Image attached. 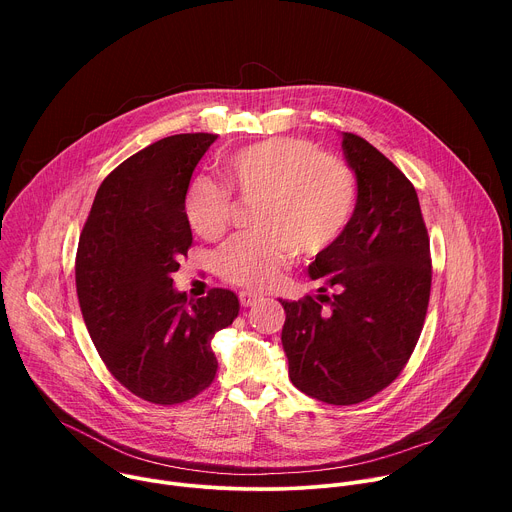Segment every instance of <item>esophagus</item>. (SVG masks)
Returning <instances> with one entry per match:
<instances>
[{"mask_svg": "<svg viewBox=\"0 0 512 512\" xmlns=\"http://www.w3.org/2000/svg\"><path fill=\"white\" fill-rule=\"evenodd\" d=\"M239 300H241V306H243V308H251V306H255V304L261 300V296L255 294V291H241Z\"/></svg>", "mask_w": 512, "mask_h": 512, "instance_id": "obj_1", "label": "esophagus"}]
</instances>
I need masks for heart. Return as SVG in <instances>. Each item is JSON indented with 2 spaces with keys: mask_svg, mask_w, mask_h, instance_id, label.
<instances>
[{
  "mask_svg": "<svg viewBox=\"0 0 512 512\" xmlns=\"http://www.w3.org/2000/svg\"><path fill=\"white\" fill-rule=\"evenodd\" d=\"M227 186L255 202L251 233L218 253V273L247 289H267L296 261L316 259L348 235L358 206L352 170L302 137H273L229 156ZM190 227L204 239H221L233 225L235 200L210 178L190 182L184 198Z\"/></svg>",
  "mask_w": 512,
  "mask_h": 512,
  "instance_id": "b5f03b06",
  "label": "heart"
}]
</instances>
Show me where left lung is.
Instances as JSON below:
<instances>
[{
    "label": "left lung",
    "instance_id": "left-lung-1",
    "mask_svg": "<svg viewBox=\"0 0 512 512\" xmlns=\"http://www.w3.org/2000/svg\"><path fill=\"white\" fill-rule=\"evenodd\" d=\"M342 137L358 184L354 223L310 265L320 294L279 300L289 379L328 405L367 401L401 375L431 291L429 235L413 184L367 139Z\"/></svg>",
    "mask_w": 512,
    "mask_h": 512
}]
</instances>
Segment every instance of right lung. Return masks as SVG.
<instances>
[{
	"mask_svg": "<svg viewBox=\"0 0 512 512\" xmlns=\"http://www.w3.org/2000/svg\"><path fill=\"white\" fill-rule=\"evenodd\" d=\"M218 135L164 137L99 186L81 231L75 279L83 320L107 371L135 397L180 405L216 377L210 340L239 316L231 289L188 302L172 275L192 247L184 198Z\"/></svg>",
	"mask_w": 512,
	"mask_h": 512,
	"instance_id": "add662e5",
	"label": "right lung"
}]
</instances>
